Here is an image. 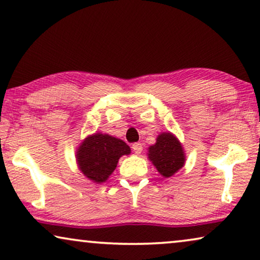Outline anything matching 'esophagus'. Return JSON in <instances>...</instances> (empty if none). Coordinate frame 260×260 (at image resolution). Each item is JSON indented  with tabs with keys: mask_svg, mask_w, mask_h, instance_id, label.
Instances as JSON below:
<instances>
[{
	"mask_svg": "<svg viewBox=\"0 0 260 260\" xmlns=\"http://www.w3.org/2000/svg\"><path fill=\"white\" fill-rule=\"evenodd\" d=\"M133 150L135 151V154H141L142 152V149H143V147H142L141 143H134L133 144Z\"/></svg>",
	"mask_w": 260,
	"mask_h": 260,
	"instance_id": "obj_1",
	"label": "esophagus"
}]
</instances>
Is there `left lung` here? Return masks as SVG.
Returning <instances> with one entry per match:
<instances>
[{
	"label": "left lung",
	"instance_id": "1",
	"mask_svg": "<svg viewBox=\"0 0 260 260\" xmlns=\"http://www.w3.org/2000/svg\"><path fill=\"white\" fill-rule=\"evenodd\" d=\"M148 157L165 177H170L179 172L186 161L182 145L170 133L158 135L156 143L148 149Z\"/></svg>",
	"mask_w": 260,
	"mask_h": 260
}]
</instances>
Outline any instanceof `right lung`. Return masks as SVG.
Segmentation results:
<instances>
[{
  "mask_svg": "<svg viewBox=\"0 0 260 260\" xmlns=\"http://www.w3.org/2000/svg\"><path fill=\"white\" fill-rule=\"evenodd\" d=\"M130 151L129 145L119 138L97 133L85 138L78 148L77 162L88 180L103 183L116 169L118 159Z\"/></svg>",
  "mask_w": 260,
  "mask_h": 260,
  "instance_id": "1",
  "label": "right lung"
}]
</instances>
